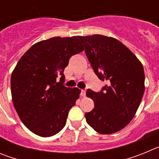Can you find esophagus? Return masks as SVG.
Instances as JSON below:
<instances>
[{"mask_svg": "<svg viewBox=\"0 0 159 159\" xmlns=\"http://www.w3.org/2000/svg\"><path fill=\"white\" fill-rule=\"evenodd\" d=\"M86 95V90H82L81 91V96L84 97Z\"/></svg>", "mask_w": 159, "mask_h": 159, "instance_id": "34e87169", "label": "esophagus"}]
</instances>
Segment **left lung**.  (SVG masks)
Wrapping results in <instances>:
<instances>
[{
  "mask_svg": "<svg viewBox=\"0 0 159 159\" xmlns=\"http://www.w3.org/2000/svg\"><path fill=\"white\" fill-rule=\"evenodd\" d=\"M94 71L107 85L100 92L88 89L94 108L85 113L86 121L102 134L116 133L132 120L145 91L143 66L135 55L113 37L79 36Z\"/></svg>",
  "mask_w": 159,
  "mask_h": 159,
  "instance_id": "8db88e82",
  "label": "left lung"
}]
</instances>
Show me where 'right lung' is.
Segmentation results:
<instances>
[{"label": "right lung", "mask_w": 159, "mask_h": 159, "mask_svg": "<svg viewBox=\"0 0 159 159\" xmlns=\"http://www.w3.org/2000/svg\"><path fill=\"white\" fill-rule=\"evenodd\" d=\"M84 50L79 36H56L33 44L16 64L11 75L12 102L32 133L50 137L65 126L81 91L63 85L64 71L73 55Z\"/></svg>", "instance_id": "obj_1"}]
</instances>
